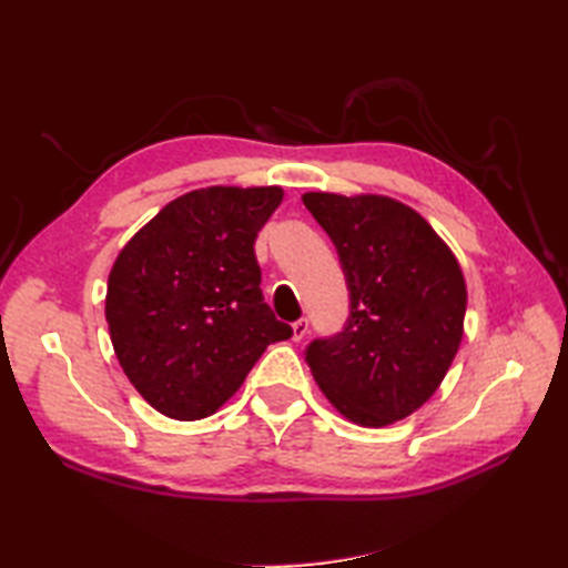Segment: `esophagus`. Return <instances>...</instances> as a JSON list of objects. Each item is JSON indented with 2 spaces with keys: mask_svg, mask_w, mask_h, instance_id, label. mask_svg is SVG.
<instances>
[{
  "mask_svg": "<svg viewBox=\"0 0 568 568\" xmlns=\"http://www.w3.org/2000/svg\"><path fill=\"white\" fill-rule=\"evenodd\" d=\"M307 332H310L307 317H300L297 322H293V339H295V342H303Z\"/></svg>",
  "mask_w": 568,
  "mask_h": 568,
  "instance_id": "esophagus-1",
  "label": "esophagus"
}]
</instances>
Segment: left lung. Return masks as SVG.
<instances>
[{"instance_id":"1","label":"left lung","mask_w":568,"mask_h":568,"mask_svg":"<svg viewBox=\"0 0 568 568\" xmlns=\"http://www.w3.org/2000/svg\"><path fill=\"white\" fill-rule=\"evenodd\" d=\"M339 253L348 291L342 332L305 361L329 403L356 425L413 415L439 388L464 336L466 283L449 246L403 202L305 192Z\"/></svg>"}]
</instances>
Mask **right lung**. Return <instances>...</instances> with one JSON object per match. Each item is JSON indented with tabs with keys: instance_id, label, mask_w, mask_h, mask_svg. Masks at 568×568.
Instances as JSON below:
<instances>
[{
	"instance_id": "add662e5",
	"label": "right lung",
	"mask_w": 568,
	"mask_h": 568,
	"mask_svg": "<svg viewBox=\"0 0 568 568\" xmlns=\"http://www.w3.org/2000/svg\"><path fill=\"white\" fill-rule=\"evenodd\" d=\"M281 187H204L153 216L114 261L104 315L143 400L202 419L232 397L265 346L291 339L263 300L256 236Z\"/></svg>"
}]
</instances>
